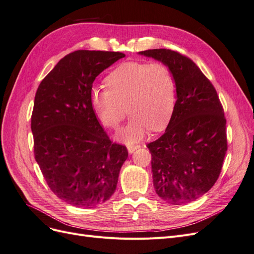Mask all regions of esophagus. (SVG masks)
Listing matches in <instances>:
<instances>
[{
	"label": "esophagus",
	"mask_w": 254,
	"mask_h": 254,
	"mask_svg": "<svg viewBox=\"0 0 254 254\" xmlns=\"http://www.w3.org/2000/svg\"><path fill=\"white\" fill-rule=\"evenodd\" d=\"M140 147V145H127V149L129 151V153H132L135 149H137Z\"/></svg>",
	"instance_id": "esophagus-1"
}]
</instances>
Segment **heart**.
Returning <instances> with one entry per match:
<instances>
[{"mask_svg":"<svg viewBox=\"0 0 254 254\" xmlns=\"http://www.w3.org/2000/svg\"><path fill=\"white\" fill-rule=\"evenodd\" d=\"M106 84L108 88L91 90V103L102 124L111 129L119 127L128 111L131 113L128 125L120 132L122 140L137 141L149 128L160 131L171 121L176 83L166 64L127 61L107 76Z\"/></svg>","mask_w":254,"mask_h":254,"instance_id":"obj_1","label":"heart"}]
</instances>
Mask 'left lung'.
<instances>
[{
    "instance_id": "8db88e82",
    "label": "left lung",
    "mask_w": 254,
    "mask_h": 254,
    "mask_svg": "<svg viewBox=\"0 0 254 254\" xmlns=\"http://www.w3.org/2000/svg\"><path fill=\"white\" fill-rule=\"evenodd\" d=\"M166 64L176 83L177 101L165 132L147 144L153 187L171 204L194 201L221 172L228 149L226 118L217 92L193 60L179 52H140Z\"/></svg>"
}]
</instances>
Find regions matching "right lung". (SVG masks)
<instances>
[{"instance_id":"1","label":"right lung","mask_w":254,"mask_h":254,"mask_svg":"<svg viewBox=\"0 0 254 254\" xmlns=\"http://www.w3.org/2000/svg\"><path fill=\"white\" fill-rule=\"evenodd\" d=\"M125 57L120 52L79 50L67 54L40 82L32 114L34 153L49 188L77 207L113 195L126 146L112 143L91 103L96 76Z\"/></svg>"}]
</instances>
